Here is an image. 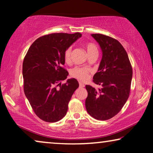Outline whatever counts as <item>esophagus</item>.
Wrapping results in <instances>:
<instances>
[{"mask_svg": "<svg viewBox=\"0 0 153 153\" xmlns=\"http://www.w3.org/2000/svg\"><path fill=\"white\" fill-rule=\"evenodd\" d=\"M84 86H85L84 83H82V82H81V81H79V87H80V88H83Z\"/></svg>", "mask_w": 153, "mask_h": 153, "instance_id": "esophagus-1", "label": "esophagus"}]
</instances>
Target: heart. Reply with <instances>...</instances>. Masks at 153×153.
Instances as JSON below:
<instances>
[{"label":"heart","instance_id":"obj_1","mask_svg":"<svg viewBox=\"0 0 153 153\" xmlns=\"http://www.w3.org/2000/svg\"><path fill=\"white\" fill-rule=\"evenodd\" d=\"M85 49L88 53V55L97 51V48L93 43H87L85 45ZM72 47H68L64 53V59L66 63H70L72 61ZM91 72V69L87 67H75L71 71V75L74 78L81 81H86L89 78V73Z\"/></svg>","mask_w":153,"mask_h":153}]
</instances>
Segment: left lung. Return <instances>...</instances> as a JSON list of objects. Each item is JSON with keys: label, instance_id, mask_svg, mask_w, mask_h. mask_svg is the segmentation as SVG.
<instances>
[{"label": "left lung", "instance_id": "1", "mask_svg": "<svg viewBox=\"0 0 153 153\" xmlns=\"http://www.w3.org/2000/svg\"><path fill=\"white\" fill-rule=\"evenodd\" d=\"M102 51V58L93 82L95 89L86 85L87 112L100 120L110 119L119 113L126 103L130 92L132 68L128 55L116 39L102 34H92Z\"/></svg>", "mask_w": 153, "mask_h": 153}]
</instances>
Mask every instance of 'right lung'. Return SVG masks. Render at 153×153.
Here are the masks:
<instances>
[{
  "instance_id": "add662e5",
  "label": "right lung",
  "mask_w": 153,
  "mask_h": 153,
  "mask_svg": "<svg viewBox=\"0 0 153 153\" xmlns=\"http://www.w3.org/2000/svg\"><path fill=\"white\" fill-rule=\"evenodd\" d=\"M80 33H51L32 44L23 62L24 90L35 114L45 122L55 123L65 116L68 103L79 82L67 79L69 73L62 65L64 53Z\"/></svg>"
}]
</instances>
